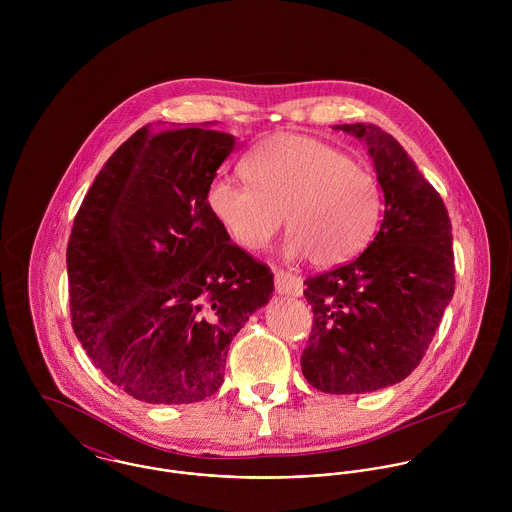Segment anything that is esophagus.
Masks as SVG:
<instances>
[{
  "mask_svg": "<svg viewBox=\"0 0 512 512\" xmlns=\"http://www.w3.org/2000/svg\"><path fill=\"white\" fill-rule=\"evenodd\" d=\"M274 278H276V292L282 293V295H292V297H299L303 293L301 278L292 276L288 272H282V270H276Z\"/></svg>",
  "mask_w": 512,
  "mask_h": 512,
  "instance_id": "34e87169",
  "label": "esophagus"
}]
</instances>
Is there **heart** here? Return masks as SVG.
Masks as SVG:
<instances>
[{"label": "heart", "mask_w": 512, "mask_h": 512, "mask_svg": "<svg viewBox=\"0 0 512 512\" xmlns=\"http://www.w3.org/2000/svg\"><path fill=\"white\" fill-rule=\"evenodd\" d=\"M240 171L246 183L209 185L207 207L244 250L268 248L286 215V254L331 268L361 254L376 232L382 213L376 177L315 138L272 136L248 151Z\"/></svg>", "instance_id": "heart-1"}]
</instances>
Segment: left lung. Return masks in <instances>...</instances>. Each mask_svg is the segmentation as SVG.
<instances>
[{"label": "left lung", "mask_w": 512, "mask_h": 512, "mask_svg": "<svg viewBox=\"0 0 512 512\" xmlns=\"http://www.w3.org/2000/svg\"><path fill=\"white\" fill-rule=\"evenodd\" d=\"M368 149L384 217L365 252L305 280L313 327L305 380L327 394H365L404 380L426 355L455 290L451 222L438 191L388 132L343 124Z\"/></svg>", "instance_id": "8db88e82"}]
</instances>
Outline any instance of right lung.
<instances>
[{
  "label": "right lung",
  "mask_w": 512,
  "mask_h": 512,
  "mask_svg": "<svg viewBox=\"0 0 512 512\" xmlns=\"http://www.w3.org/2000/svg\"><path fill=\"white\" fill-rule=\"evenodd\" d=\"M234 136L138 130L96 175L67 250L76 339L96 368L149 404H193L224 380L228 345L274 292L207 191Z\"/></svg>",
  "instance_id": "right-lung-1"
}]
</instances>
